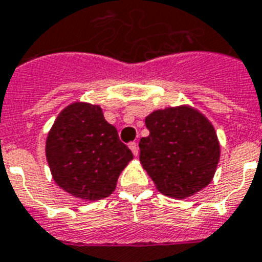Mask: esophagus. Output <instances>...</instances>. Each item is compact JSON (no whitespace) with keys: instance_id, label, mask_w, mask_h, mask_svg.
I'll use <instances>...</instances> for the list:
<instances>
[{"instance_id":"1","label":"esophagus","mask_w":262,"mask_h":262,"mask_svg":"<svg viewBox=\"0 0 262 262\" xmlns=\"http://www.w3.org/2000/svg\"><path fill=\"white\" fill-rule=\"evenodd\" d=\"M128 147L131 148V151H133V154L135 155V157H138V154H139V148H138V143L136 142H131V143L128 144Z\"/></svg>"}]
</instances>
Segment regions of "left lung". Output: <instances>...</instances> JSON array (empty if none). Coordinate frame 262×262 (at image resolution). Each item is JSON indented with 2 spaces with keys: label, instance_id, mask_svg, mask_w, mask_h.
<instances>
[{
  "label": "left lung",
  "instance_id": "obj_1",
  "mask_svg": "<svg viewBox=\"0 0 262 262\" xmlns=\"http://www.w3.org/2000/svg\"><path fill=\"white\" fill-rule=\"evenodd\" d=\"M150 135L139 142L140 163L162 194L186 198L211 182L220 143L211 123L190 107L166 108L146 118Z\"/></svg>",
  "mask_w": 262,
  "mask_h": 262
}]
</instances>
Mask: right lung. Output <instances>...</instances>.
Wrapping results in <instances>:
<instances>
[{
	"label": "right lung",
	"mask_w": 262,
	"mask_h": 262,
	"mask_svg": "<svg viewBox=\"0 0 262 262\" xmlns=\"http://www.w3.org/2000/svg\"><path fill=\"white\" fill-rule=\"evenodd\" d=\"M45 151L55 182L85 201L112 194L119 175L134 158L101 108L87 103L62 110L49 131Z\"/></svg>",
	"instance_id": "obj_1"
}]
</instances>
